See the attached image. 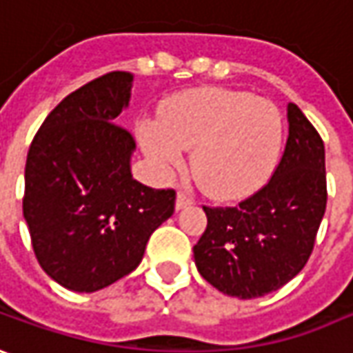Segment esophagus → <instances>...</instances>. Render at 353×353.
Segmentation results:
<instances>
[{
  "label": "esophagus",
  "mask_w": 353,
  "mask_h": 353,
  "mask_svg": "<svg viewBox=\"0 0 353 353\" xmlns=\"http://www.w3.org/2000/svg\"><path fill=\"white\" fill-rule=\"evenodd\" d=\"M192 196H188L186 192H182V190H179V194H176V210H182V208H186V205L192 204Z\"/></svg>",
  "instance_id": "obj_1"
}]
</instances>
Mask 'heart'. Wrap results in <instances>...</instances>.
Returning <instances> with one entry per match:
<instances>
[{
  "label": "heart",
  "mask_w": 353,
  "mask_h": 353,
  "mask_svg": "<svg viewBox=\"0 0 353 353\" xmlns=\"http://www.w3.org/2000/svg\"><path fill=\"white\" fill-rule=\"evenodd\" d=\"M285 124L272 101L245 91L202 87L172 97L159 122L139 124V139L161 172L192 149L194 179L217 198L256 190L280 161Z\"/></svg>",
  "instance_id": "1"
}]
</instances>
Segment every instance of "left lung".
<instances>
[{
	"instance_id": "left-lung-1",
	"label": "left lung",
	"mask_w": 353,
	"mask_h": 353,
	"mask_svg": "<svg viewBox=\"0 0 353 353\" xmlns=\"http://www.w3.org/2000/svg\"><path fill=\"white\" fill-rule=\"evenodd\" d=\"M290 136L276 171L237 205H204L194 262L208 283L239 299L280 290L303 270L326 210L325 143L288 105Z\"/></svg>"
}]
</instances>
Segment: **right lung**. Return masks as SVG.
<instances>
[{
    "label": "right lung",
    "instance_id": "add662e5",
    "mask_svg": "<svg viewBox=\"0 0 353 353\" xmlns=\"http://www.w3.org/2000/svg\"><path fill=\"white\" fill-rule=\"evenodd\" d=\"M132 73L110 72L68 94L30 143L23 215L42 270L91 293L138 268L176 192L130 171L136 139L114 120L130 103Z\"/></svg>",
    "mask_w": 353,
    "mask_h": 353
}]
</instances>
